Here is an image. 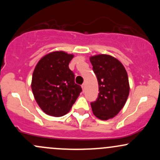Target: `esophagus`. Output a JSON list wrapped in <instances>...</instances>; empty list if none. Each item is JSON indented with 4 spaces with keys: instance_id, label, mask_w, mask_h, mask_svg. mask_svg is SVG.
<instances>
[{
    "instance_id": "1",
    "label": "esophagus",
    "mask_w": 160,
    "mask_h": 160,
    "mask_svg": "<svg viewBox=\"0 0 160 160\" xmlns=\"http://www.w3.org/2000/svg\"><path fill=\"white\" fill-rule=\"evenodd\" d=\"M85 87H86V84L85 83L82 84V88H83V91H84V89H85Z\"/></svg>"
}]
</instances>
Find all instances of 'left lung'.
I'll return each mask as SVG.
<instances>
[{"mask_svg":"<svg viewBox=\"0 0 160 160\" xmlns=\"http://www.w3.org/2000/svg\"><path fill=\"white\" fill-rule=\"evenodd\" d=\"M92 70L97 77L99 94L90 103L93 114L101 120H108L122 109L129 95L127 71L116 58L108 54L90 57Z\"/></svg>","mask_w":160,"mask_h":160,"instance_id":"1","label":"left lung"}]
</instances>
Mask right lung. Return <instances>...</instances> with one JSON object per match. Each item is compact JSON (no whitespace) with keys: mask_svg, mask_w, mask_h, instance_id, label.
<instances>
[{"mask_svg":"<svg viewBox=\"0 0 160 160\" xmlns=\"http://www.w3.org/2000/svg\"><path fill=\"white\" fill-rule=\"evenodd\" d=\"M73 54L54 52L38 62L32 78V90L42 110L51 116L68 113L82 92L69 68Z\"/></svg>","mask_w":160,"mask_h":160,"instance_id":"1","label":"right lung"}]
</instances>
